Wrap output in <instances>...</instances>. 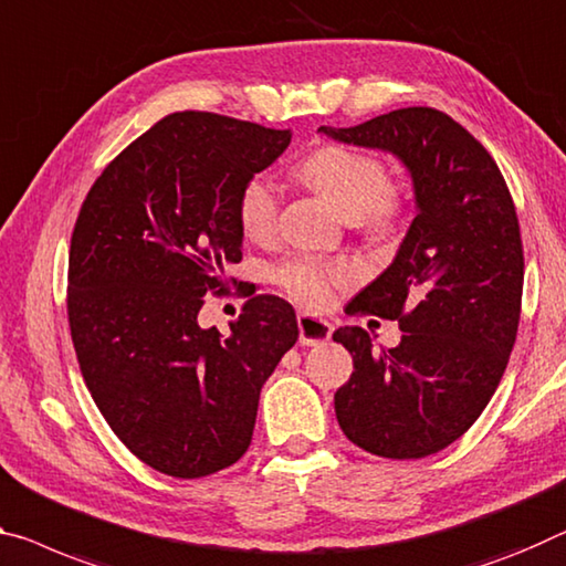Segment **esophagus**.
Here are the masks:
<instances>
[{
  "instance_id": "1",
  "label": "esophagus",
  "mask_w": 566,
  "mask_h": 566,
  "mask_svg": "<svg viewBox=\"0 0 566 566\" xmlns=\"http://www.w3.org/2000/svg\"><path fill=\"white\" fill-rule=\"evenodd\" d=\"M297 325H300V343L307 345V347L327 343V339L332 337V329H335L327 319L307 315V312H300Z\"/></svg>"
}]
</instances>
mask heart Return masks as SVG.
Masks as SVG:
<instances>
[{
    "mask_svg": "<svg viewBox=\"0 0 566 566\" xmlns=\"http://www.w3.org/2000/svg\"><path fill=\"white\" fill-rule=\"evenodd\" d=\"M297 174L345 221H363L370 229H388L398 213V196L388 186V174L378 158L363 150L325 146L302 160ZM280 188L272 178L254 176L241 188L239 221L249 239H266L276 229ZM349 266L294 256L274 272L276 284L304 307L322 310L335 297L337 286L349 282Z\"/></svg>",
    "mask_w": 566,
    "mask_h": 566,
    "instance_id": "heart-1",
    "label": "heart"
}]
</instances>
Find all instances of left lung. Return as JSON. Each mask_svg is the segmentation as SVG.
I'll return each instance as SVG.
<instances>
[{"mask_svg":"<svg viewBox=\"0 0 566 566\" xmlns=\"http://www.w3.org/2000/svg\"><path fill=\"white\" fill-rule=\"evenodd\" d=\"M319 133L398 158L416 201L390 266L347 304L398 319L400 343L378 349L363 327L332 335L355 365L335 392L337 423L382 459H426L476 423L506 370L524 286L514 201L486 148L433 107Z\"/></svg>","mask_w":566,"mask_h":566,"instance_id":"left-lung-1","label":"left lung"}]
</instances>
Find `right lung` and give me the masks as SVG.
<instances>
[{"label": "right lung", "mask_w": 566, "mask_h": 566, "mask_svg": "<svg viewBox=\"0 0 566 566\" xmlns=\"http://www.w3.org/2000/svg\"><path fill=\"white\" fill-rule=\"evenodd\" d=\"M290 140V128L174 113L80 209L67 286L80 370L113 433L168 476H209L247 453L262 385L300 337L292 304L264 294L227 335L199 325L201 297L241 259V188Z\"/></svg>", "instance_id": "add662e5"}]
</instances>
